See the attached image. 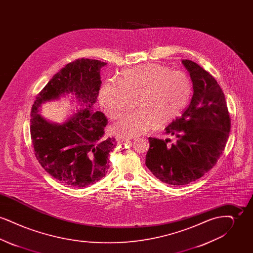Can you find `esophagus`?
Segmentation results:
<instances>
[{
  "label": "esophagus",
  "mask_w": 253,
  "mask_h": 253,
  "mask_svg": "<svg viewBox=\"0 0 253 253\" xmlns=\"http://www.w3.org/2000/svg\"><path fill=\"white\" fill-rule=\"evenodd\" d=\"M116 139H117V141L118 142H126V141H129L130 140V138L129 137H125V136H121V135H118V136H116Z\"/></svg>",
  "instance_id": "1"
}]
</instances>
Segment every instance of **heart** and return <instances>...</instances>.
Masks as SVG:
<instances>
[{"instance_id": "b5f03b06", "label": "heart", "mask_w": 253, "mask_h": 253, "mask_svg": "<svg viewBox=\"0 0 253 253\" xmlns=\"http://www.w3.org/2000/svg\"><path fill=\"white\" fill-rule=\"evenodd\" d=\"M191 93V82L184 73L158 63H143L124 70L119 82L106 81L99 89L98 99L113 121L122 118L136 102L139 108L113 127L116 133L129 137L175 119Z\"/></svg>"}]
</instances>
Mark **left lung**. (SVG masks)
Wrapping results in <instances>:
<instances>
[{
	"mask_svg": "<svg viewBox=\"0 0 253 253\" xmlns=\"http://www.w3.org/2000/svg\"><path fill=\"white\" fill-rule=\"evenodd\" d=\"M182 63L190 73L193 95L182 116L165 128L176 143L149 137L145 162L157 179L173 186L197 180L212 168L230 132L226 98L215 79L192 60Z\"/></svg>",
	"mask_w": 253,
	"mask_h": 253,
	"instance_id": "8db88e82",
	"label": "left lung"
}]
</instances>
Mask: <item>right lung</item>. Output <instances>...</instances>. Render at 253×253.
<instances>
[{"instance_id":"add662e5","label":"right lung","mask_w":253,"mask_h":253,"mask_svg":"<svg viewBox=\"0 0 253 253\" xmlns=\"http://www.w3.org/2000/svg\"><path fill=\"white\" fill-rule=\"evenodd\" d=\"M107 63L81 59L66 64L39 93L31 109L30 134L37 160L51 176L74 188L92 185L105 176L109 154L116 147L106 137L108 120L93 106L101 84L100 68ZM84 105L61 125L46 121L38 114L42 104L65 94Z\"/></svg>"}]
</instances>
